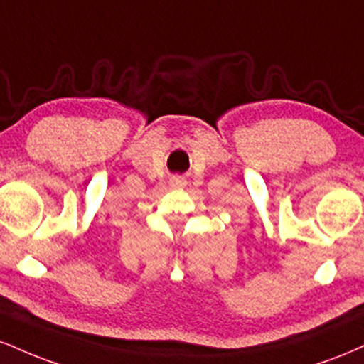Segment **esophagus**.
Returning a JSON list of instances; mask_svg holds the SVG:
<instances>
[{
  "label": "esophagus",
  "mask_w": 364,
  "mask_h": 364,
  "mask_svg": "<svg viewBox=\"0 0 364 364\" xmlns=\"http://www.w3.org/2000/svg\"><path fill=\"white\" fill-rule=\"evenodd\" d=\"M169 185L173 188H183V186H186V179H185V176H181V174H176V176H173L169 179Z\"/></svg>",
  "instance_id": "1"
}]
</instances>
